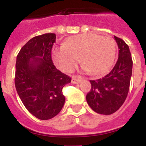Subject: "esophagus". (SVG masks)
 I'll return each mask as SVG.
<instances>
[{
  "label": "esophagus",
  "instance_id": "1",
  "mask_svg": "<svg viewBox=\"0 0 146 146\" xmlns=\"http://www.w3.org/2000/svg\"><path fill=\"white\" fill-rule=\"evenodd\" d=\"M72 83H74V84H78V83H80L82 82V78L81 77H73L72 78V80H71Z\"/></svg>",
  "mask_w": 146,
  "mask_h": 146
}]
</instances>
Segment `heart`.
Masks as SVG:
<instances>
[{"label": "heart", "instance_id": "1", "mask_svg": "<svg viewBox=\"0 0 146 146\" xmlns=\"http://www.w3.org/2000/svg\"><path fill=\"white\" fill-rule=\"evenodd\" d=\"M116 50L113 38L86 33L69 38L61 48L53 51V56L58 66L66 72L73 71L82 58L84 71L104 75L113 66Z\"/></svg>", "mask_w": 146, "mask_h": 146}]
</instances>
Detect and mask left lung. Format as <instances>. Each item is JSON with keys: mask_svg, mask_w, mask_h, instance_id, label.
Wrapping results in <instances>:
<instances>
[{"mask_svg": "<svg viewBox=\"0 0 146 146\" xmlns=\"http://www.w3.org/2000/svg\"><path fill=\"white\" fill-rule=\"evenodd\" d=\"M117 44L118 60L112 70L104 77L90 80L91 91L86 95L89 107L100 114L109 115L122 106L129 92L133 60L129 46L123 39L114 36Z\"/></svg>", "mask_w": 146, "mask_h": 146, "instance_id": "8db88e82", "label": "left lung"}]
</instances>
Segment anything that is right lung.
I'll use <instances>...</instances> for the list:
<instances>
[{"label": "right lung", "mask_w": 146, "mask_h": 146, "mask_svg": "<svg viewBox=\"0 0 146 146\" xmlns=\"http://www.w3.org/2000/svg\"><path fill=\"white\" fill-rule=\"evenodd\" d=\"M54 33L31 38L17 57L15 86L26 108L40 120L57 115L65 102L62 89L71 78L58 70L51 59Z\"/></svg>", "instance_id": "right-lung-1"}]
</instances>
